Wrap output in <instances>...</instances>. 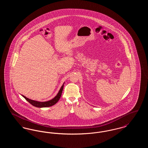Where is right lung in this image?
<instances>
[{
    "label": "right lung",
    "instance_id": "obj_1",
    "mask_svg": "<svg viewBox=\"0 0 148 148\" xmlns=\"http://www.w3.org/2000/svg\"><path fill=\"white\" fill-rule=\"evenodd\" d=\"M64 84L62 85V86H61L60 90L59 92H58V94H56V96L54 98L48 100V101H36L34 100H32L26 97H25L24 95H21V96L23 97H24L25 99L30 104H31L32 106H34L35 107L37 108H46V107H49L51 106H54V104H56V103L59 101V99L60 98L61 95H62V93L63 90Z\"/></svg>",
    "mask_w": 148,
    "mask_h": 148
}]
</instances>
